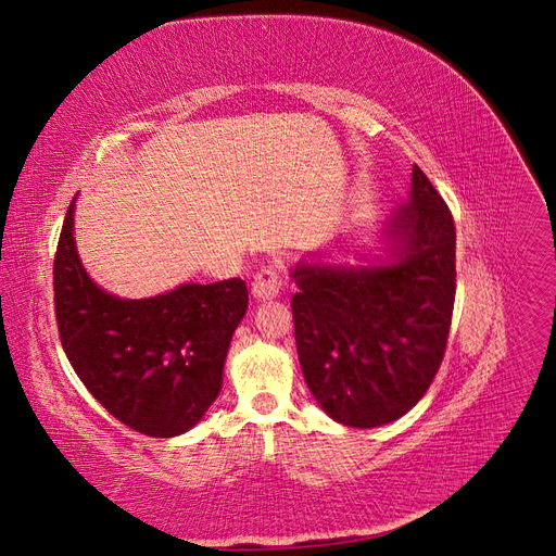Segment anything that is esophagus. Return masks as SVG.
Wrapping results in <instances>:
<instances>
[{"mask_svg":"<svg viewBox=\"0 0 556 556\" xmlns=\"http://www.w3.org/2000/svg\"><path fill=\"white\" fill-rule=\"evenodd\" d=\"M280 292V276L271 266H264L252 278V294L257 299H274Z\"/></svg>","mask_w":556,"mask_h":556,"instance_id":"34e87169","label":"esophagus"}]
</instances>
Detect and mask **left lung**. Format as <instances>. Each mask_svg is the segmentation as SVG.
Segmentation results:
<instances>
[{
  "label": "left lung",
  "instance_id": "1",
  "mask_svg": "<svg viewBox=\"0 0 556 556\" xmlns=\"http://www.w3.org/2000/svg\"><path fill=\"white\" fill-rule=\"evenodd\" d=\"M382 266L294 268L299 364L323 410L345 427L394 422L439 374L452 325L457 231L447 204L413 166L410 204L390 220Z\"/></svg>",
  "mask_w": 556,
  "mask_h": 556
}]
</instances>
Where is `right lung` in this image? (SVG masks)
I'll use <instances>...</instances> for the list:
<instances>
[{"mask_svg":"<svg viewBox=\"0 0 556 556\" xmlns=\"http://www.w3.org/2000/svg\"><path fill=\"white\" fill-rule=\"evenodd\" d=\"M74 201L53 262L66 359L88 392L129 429L155 439L185 433L220 394L231 333L248 308L245 282H192L153 299L106 294L80 266Z\"/></svg>","mask_w":556,"mask_h":556,"instance_id":"add662e5","label":"right lung"}]
</instances>
